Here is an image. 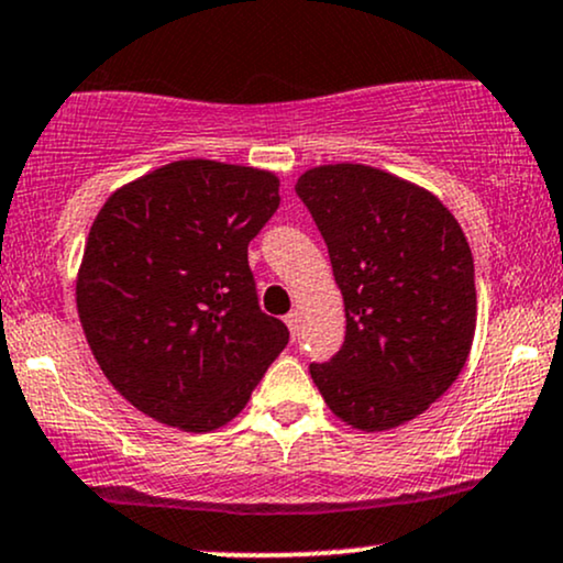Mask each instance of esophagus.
Returning <instances> with one entry per match:
<instances>
[{"label": "esophagus", "mask_w": 563, "mask_h": 563, "mask_svg": "<svg viewBox=\"0 0 563 563\" xmlns=\"http://www.w3.org/2000/svg\"><path fill=\"white\" fill-rule=\"evenodd\" d=\"M286 325L290 331V339H296V335H299V331H301V312H299V309H294V312L286 314Z\"/></svg>", "instance_id": "1"}]
</instances>
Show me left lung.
Listing matches in <instances>:
<instances>
[{
    "label": "left lung",
    "mask_w": 563,
    "mask_h": 563,
    "mask_svg": "<svg viewBox=\"0 0 563 563\" xmlns=\"http://www.w3.org/2000/svg\"><path fill=\"white\" fill-rule=\"evenodd\" d=\"M296 192L331 254L344 346L309 365L335 418L397 429L455 384L476 331L474 256L457 219L426 187L365 164H322Z\"/></svg>",
    "instance_id": "obj_1"
}]
</instances>
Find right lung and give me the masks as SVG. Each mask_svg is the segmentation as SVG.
<instances>
[{
    "instance_id": "obj_1",
    "label": "right lung",
    "mask_w": 563,
    "mask_h": 563,
    "mask_svg": "<svg viewBox=\"0 0 563 563\" xmlns=\"http://www.w3.org/2000/svg\"><path fill=\"white\" fill-rule=\"evenodd\" d=\"M277 206L275 172L183 158L97 211L76 309L100 371L153 421L192 434L230 423L288 344L249 269V243Z\"/></svg>"
}]
</instances>
